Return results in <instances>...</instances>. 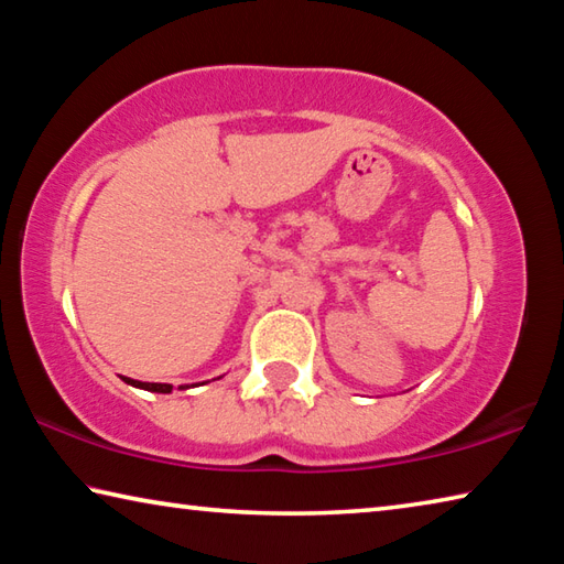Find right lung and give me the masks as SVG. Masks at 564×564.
Wrapping results in <instances>:
<instances>
[{"instance_id":"1","label":"right lung","mask_w":564,"mask_h":564,"mask_svg":"<svg viewBox=\"0 0 564 564\" xmlns=\"http://www.w3.org/2000/svg\"><path fill=\"white\" fill-rule=\"evenodd\" d=\"M149 390H154V393H171V388L174 386H166V383H151V386H147Z\"/></svg>"}]
</instances>
